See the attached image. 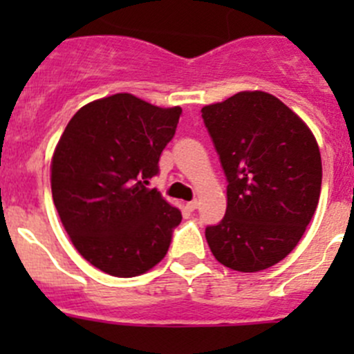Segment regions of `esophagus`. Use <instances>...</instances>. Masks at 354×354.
<instances>
[{"label":"esophagus","mask_w":354,"mask_h":354,"mask_svg":"<svg viewBox=\"0 0 354 354\" xmlns=\"http://www.w3.org/2000/svg\"><path fill=\"white\" fill-rule=\"evenodd\" d=\"M197 205H198V200H192V202H188L187 203V207H188V209H190V210H195V209H197Z\"/></svg>","instance_id":"1"}]
</instances>
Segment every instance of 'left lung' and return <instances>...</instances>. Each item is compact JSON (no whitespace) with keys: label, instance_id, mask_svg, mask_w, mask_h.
<instances>
[{"label":"left lung","instance_id":"left-lung-1","mask_svg":"<svg viewBox=\"0 0 354 354\" xmlns=\"http://www.w3.org/2000/svg\"><path fill=\"white\" fill-rule=\"evenodd\" d=\"M227 180L226 216L205 227L210 252L240 272L291 253L315 214L322 159L310 128L267 92H238L202 108Z\"/></svg>","mask_w":354,"mask_h":354}]
</instances>
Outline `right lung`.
<instances>
[{"instance_id": "1", "label": "right lung", "mask_w": 354, "mask_h": 354, "mask_svg": "<svg viewBox=\"0 0 354 354\" xmlns=\"http://www.w3.org/2000/svg\"><path fill=\"white\" fill-rule=\"evenodd\" d=\"M181 108L114 94L78 109L51 162V190L71 243L102 272L135 277L167 253L181 212L149 180Z\"/></svg>"}]
</instances>
